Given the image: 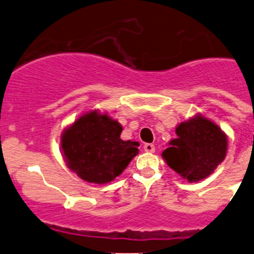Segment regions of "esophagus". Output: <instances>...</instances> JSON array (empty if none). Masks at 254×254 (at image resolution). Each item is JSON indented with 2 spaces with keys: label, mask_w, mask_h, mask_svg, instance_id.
Wrapping results in <instances>:
<instances>
[{
  "label": "esophagus",
  "mask_w": 254,
  "mask_h": 254,
  "mask_svg": "<svg viewBox=\"0 0 254 254\" xmlns=\"http://www.w3.org/2000/svg\"><path fill=\"white\" fill-rule=\"evenodd\" d=\"M143 150L146 151V152H155V145H152V143H145V145H143Z\"/></svg>",
  "instance_id": "esophagus-1"
}]
</instances>
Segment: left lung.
I'll return each mask as SVG.
<instances>
[{
  "label": "left lung",
  "mask_w": 254,
  "mask_h": 254,
  "mask_svg": "<svg viewBox=\"0 0 254 254\" xmlns=\"http://www.w3.org/2000/svg\"><path fill=\"white\" fill-rule=\"evenodd\" d=\"M177 139L168 142L163 160L188 182L205 179L225 160L227 136L221 127L201 114L189 118L176 127Z\"/></svg>",
  "instance_id": "8db88e82"
}]
</instances>
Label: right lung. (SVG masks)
<instances>
[{
    "mask_svg": "<svg viewBox=\"0 0 254 254\" xmlns=\"http://www.w3.org/2000/svg\"><path fill=\"white\" fill-rule=\"evenodd\" d=\"M123 127L107 113L86 112L61 134L64 160L88 183L106 184L139 153V142L120 139Z\"/></svg>",
    "mask_w": 254,
    "mask_h": 254,
    "instance_id": "1",
    "label": "right lung"
}]
</instances>
